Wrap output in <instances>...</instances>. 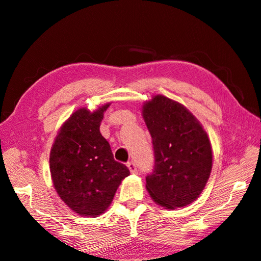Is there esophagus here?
<instances>
[{
	"label": "esophagus",
	"mask_w": 261,
	"mask_h": 261,
	"mask_svg": "<svg viewBox=\"0 0 261 261\" xmlns=\"http://www.w3.org/2000/svg\"><path fill=\"white\" fill-rule=\"evenodd\" d=\"M126 165H127V168H129L131 173H134V174L137 173V168H136V164L134 162H129Z\"/></svg>",
	"instance_id": "esophagus-1"
}]
</instances>
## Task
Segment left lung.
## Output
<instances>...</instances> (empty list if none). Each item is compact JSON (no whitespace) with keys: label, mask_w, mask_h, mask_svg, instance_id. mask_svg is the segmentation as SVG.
Wrapping results in <instances>:
<instances>
[{"label":"left lung","mask_w":261,"mask_h":261,"mask_svg":"<svg viewBox=\"0 0 261 261\" xmlns=\"http://www.w3.org/2000/svg\"><path fill=\"white\" fill-rule=\"evenodd\" d=\"M144 121L153 139L154 170L146 189L156 204L176 209L201 195L212 170V147L200 121L182 103L162 94L144 102Z\"/></svg>","instance_id":"left-lung-1"}]
</instances>
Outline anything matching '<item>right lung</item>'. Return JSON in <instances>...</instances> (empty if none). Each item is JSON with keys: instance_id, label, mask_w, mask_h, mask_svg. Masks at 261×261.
Wrapping results in <instances>:
<instances>
[{"instance_id": "add662e5", "label": "right lung", "mask_w": 261, "mask_h": 261, "mask_svg": "<svg viewBox=\"0 0 261 261\" xmlns=\"http://www.w3.org/2000/svg\"><path fill=\"white\" fill-rule=\"evenodd\" d=\"M111 102L90 112L79 108L60 126L50 150L52 182L61 201L80 216L102 215L122 180L130 174L113 158L100 134L103 113Z\"/></svg>"}]
</instances>
